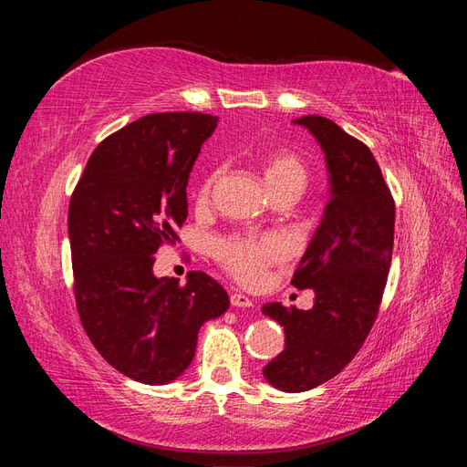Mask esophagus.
Here are the masks:
<instances>
[{"label":"esophagus","mask_w":467,"mask_h":467,"mask_svg":"<svg viewBox=\"0 0 467 467\" xmlns=\"http://www.w3.org/2000/svg\"><path fill=\"white\" fill-rule=\"evenodd\" d=\"M230 304L234 307H253V300L245 294H232L230 296Z\"/></svg>","instance_id":"1"}]
</instances>
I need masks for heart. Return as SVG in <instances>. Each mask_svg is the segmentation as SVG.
<instances>
[{"label": "heart", "mask_w": 467, "mask_h": 467, "mask_svg": "<svg viewBox=\"0 0 467 467\" xmlns=\"http://www.w3.org/2000/svg\"><path fill=\"white\" fill-rule=\"evenodd\" d=\"M261 167L268 189L285 185V182H300L304 187L306 167L298 155L286 148H273L265 151ZM214 181L216 173L208 175L202 181L199 192H196V201H208ZM214 255L230 276H234L245 286H255L263 280L268 266L286 257V245L276 235H234L216 244Z\"/></svg>", "instance_id": "1"}]
</instances>
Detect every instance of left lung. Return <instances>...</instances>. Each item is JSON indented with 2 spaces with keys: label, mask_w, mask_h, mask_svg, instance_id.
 Listing matches in <instances>:
<instances>
[{
  "label": "left lung",
  "mask_w": 467,
  "mask_h": 467,
  "mask_svg": "<svg viewBox=\"0 0 467 467\" xmlns=\"http://www.w3.org/2000/svg\"><path fill=\"white\" fill-rule=\"evenodd\" d=\"M325 153L329 202L296 268L292 285L312 288V309L265 304L263 314L285 327V350L263 374L276 389H314L357 357L376 321L393 251L395 204L368 146L333 120L296 119Z\"/></svg>",
  "instance_id": "left-lung-1"
}]
</instances>
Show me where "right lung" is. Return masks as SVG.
Instances as JSON below:
<instances>
[{"mask_svg": "<svg viewBox=\"0 0 467 467\" xmlns=\"http://www.w3.org/2000/svg\"><path fill=\"white\" fill-rule=\"evenodd\" d=\"M218 119L158 112L95 148L67 210L74 294L83 329L112 368L148 386L177 379L194 358L199 329L230 306L201 271L153 275V253L175 244L187 220V185Z\"/></svg>", "mask_w": 467, "mask_h": 467, "instance_id": "1", "label": "right lung"}]
</instances>
